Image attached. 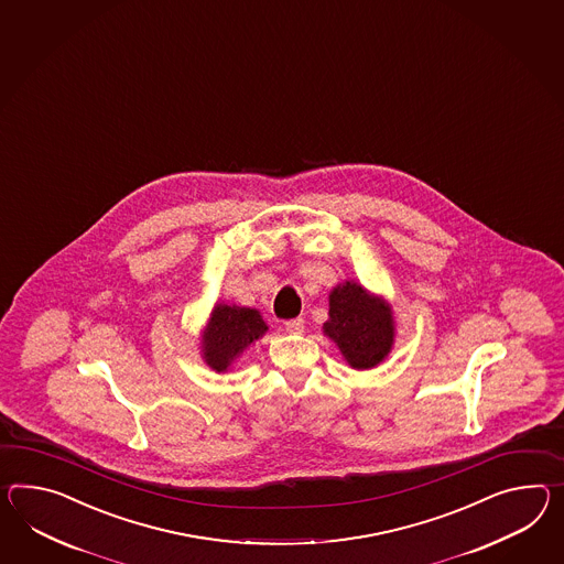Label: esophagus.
Segmentation results:
<instances>
[{
	"label": "esophagus",
	"instance_id": "1",
	"mask_svg": "<svg viewBox=\"0 0 564 564\" xmlns=\"http://www.w3.org/2000/svg\"><path fill=\"white\" fill-rule=\"evenodd\" d=\"M285 330L289 334H302L305 330V322H303V317H295V319H289L285 322Z\"/></svg>",
	"mask_w": 564,
	"mask_h": 564
}]
</instances>
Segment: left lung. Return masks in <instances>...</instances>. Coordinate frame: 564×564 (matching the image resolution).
Returning a JSON list of instances; mask_svg holds the SVG:
<instances>
[{"mask_svg":"<svg viewBox=\"0 0 564 564\" xmlns=\"http://www.w3.org/2000/svg\"><path fill=\"white\" fill-rule=\"evenodd\" d=\"M324 334L336 343L352 369H372L383 362L395 343L391 305L355 281H344L330 291Z\"/></svg>","mask_w":564,"mask_h":564,"instance_id":"obj_1","label":"left lung"}]
</instances>
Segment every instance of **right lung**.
<instances>
[{
    "mask_svg": "<svg viewBox=\"0 0 564 564\" xmlns=\"http://www.w3.org/2000/svg\"><path fill=\"white\" fill-rule=\"evenodd\" d=\"M269 326L261 314L252 307L216 303L207 322L202 352L207 367L216 372L228 371L236 358L247 350L250 344L264 336Z\"/></svg>",
    "mask_w": 564,
    "mask_h": 564,
    "instance_id": "obj_1",
    "label": "right lung"
}]
</instances>
